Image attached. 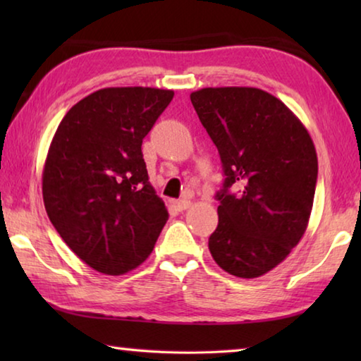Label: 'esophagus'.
<instances>
[{"label":"esophagus","instance_id":"34e87169","mask_svg":"<svg viewBox=\"0 0 361 361\" xmlns=\"http://www.w3.org/2000/svg\"><path fill=\"white\" fill-rule=\"evenodd\" d=\"M175 207H176V210H178V212H183V210H186V209H189V207H191V202H189L188 199H180V200H175Z\"/></svg>","mask_w":361,"mask_h":361}]
</instances>
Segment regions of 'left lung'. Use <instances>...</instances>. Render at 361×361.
I'll use <instances>...</instances> for the list:
<instances>
[{
	"label": "left lung",
	"mask_w": 361,
	"mask_h": 361,
	"mask_svg": "<svg viewBox=\"0 0 361 361\" xmlns=\"http://www.w3.org/2000/svg\"><path fill=\"white\" fill-rule=\"evenodd\" d=\"M191 102L226 176L210 253L231 276H264L307 228L319 173L312 138L283 102L261 89L205 87ZM231 185L241 192L231 195Z\"/></svg>",
	"instance_id": "obj_1"
}]
</instances>
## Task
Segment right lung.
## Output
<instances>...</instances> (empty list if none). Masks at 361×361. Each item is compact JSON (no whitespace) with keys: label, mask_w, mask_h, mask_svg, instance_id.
<instances>
[{"label":"right lung","mask_w":361,"mask_h":361,"mask_svg":"<svg viewBox=\"0 0 361 361\" xmlns=\"http://www.w3.org/2000/svg\"><path fill=\"white\" fill-rule=\"evenodd\" d=\"M172 99L167 89H100L65 114L49 146L47 216L73 253L102 274L138 267L167 223L142 143Z\"/></svg>","instance_id":"1"}]
</instances>
